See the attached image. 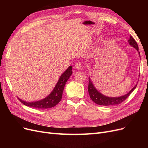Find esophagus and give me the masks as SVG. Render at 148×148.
<instances>
[{
	"label": "esophagus",
	"instance_id": "34e87169",
	"mask_svg": "<svg viewBox=\"0 0 148 148\" xmlns=\"http://www.w3.org/2000/svg\"><path fill=\"white\" fill-rule=\"evenodd\" d=\"M82 66H83V64L82 63H80V62H78V63H77V64L75 65V69H77V70H80L82 69Z\"/></svg>",
	"mask_w": 148,
	"mask_h": 148
}]
</instances>
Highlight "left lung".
<instances>
[{
    "instance_id": "8db88e82",
    "label": "left lung",
    "mask_w": 148,
    "mask_h": 148,
    "mask_svg": "<svg viewBox=\"0 0 148 148\" xmlns=\"http://www.w3.org/2000/svg\"><path fill=\"white\" fill-rule=\"evenodd\" d=\"M128 42L132 46L135 47L138 51L139 48H138V44L135 40V39H134L132 36H130V39L128 40ZM139 54L140 56V52H139ZM136 86L137 84L135 85V86L130 91L124 96L117 97H107L102 95L101 93L98 92L97 89L95 88V87L94 86V85L92 84V83L91 81L90 78H89L88 92L91 100L93 102H95L96 104L98 105H101V106H113V105L120 104V103L123 102L130 95V94L134 91V89L136 88Z\"/></svg>"
}]
</instances>
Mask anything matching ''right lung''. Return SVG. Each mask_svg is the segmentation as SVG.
Wrapping results in <instances>:
<instances>
[{
  "instance_id": "right-lung-1",
  "label": "right lung",
  "mask_w": 148,
  "mask_h": 148,
  "mask_svg": "<svg viewBox=\"0 0 148 148\" xmlns=\"http://www.w3.org/2000/svg\"><path fill=\"white\" fill-rule=\"evenodd\" d=\"M71 74H72V66H70L65 71V72L61 75L52 92L45 99L33 102H26L21 100L19 98L18 99L24 105L33 107L35 109H45L54 107L60 101L65 83Z\"/></svg>"
}]
</instances>
